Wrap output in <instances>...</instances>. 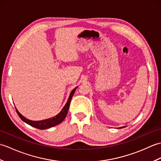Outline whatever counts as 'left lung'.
Instances as JSON below:
<instances>
[{"mask_svg": "<svg viewBox=\"0 0 161 161\" xmlns=\"http://www.w3.org/2000/svg\"><path fill=\"white\" fill-rule=\"evenodd\" d=\"M123 127H125V126H122V127H120V128H119V129H122V128H123Z\"/></svg>", "mask_w": 161, "mask_h": 161, "instance_id": "left-lung-1", "label": "left lung"}]
</instances>
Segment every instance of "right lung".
Listing matches in <instances>:
<instances>
[{"label":"right lung","instance_id":"right-lung-1","mask_svg":"<svg viewBox=\"0 0 161 161\" xmlns=\"http://www.w3.org/2000/svg\"><path fill=\"white\" fill-rule=\"evenodd\" d=\"M77 87L78 86L75 87L74 89L70 92L69 97H68V101L66 102V104H65V106L63 107V108L61 109V111L59 113V114H58L57 115L54 116V117H52V118H48V119H43V120L34 121V120H31V119H27L26 118L24 117L23 115H22L20 114L19 111H18V109L16 108V113L18 114L20 118L21 119L23 122H25V123H27V124H28L29 125L32 126H34V127H35L36 129H49L51 127H53V126L60 124V123L61 122H63L64 119L66 118L67 114H68V109H69L71 99H72V97H73V95L75 93V91L77 89Z\"/></svg>","mask_w":161,"mask_h":161}]
</instances>
